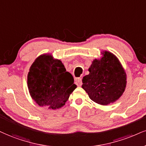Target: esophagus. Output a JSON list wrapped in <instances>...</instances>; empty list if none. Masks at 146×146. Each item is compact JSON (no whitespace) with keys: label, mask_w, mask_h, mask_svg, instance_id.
Instances as JSON below:
<instances>
[{"label":"esophagus","mask_w":146,"mask_h":146,"mask_svg":"<svg viewBox=\"0 0 146 146\" xmlns=\"http://www.w3.org/2000/svg\"><path fill=\"white\" fill-rule=\"evenodd\" d=\"M76 83L78 86H81L82 82V78H78L76 79Z\"/></svg>","instance_id":"esophagus-1"}]
</instances>
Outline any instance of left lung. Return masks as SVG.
Listing matches in <instances>:
<instances>
[{"label": "left lung", "instance_id": "left-lung-1", "mask_svg": "<svg viewBox=\"0 0 146 146\" xmlns=\"http://www.w3.org/2000/svg\"><path fill=\"white\" fill-rule=\"evenodd\" d=\"M100 59H95L89 68V74L82 78V88L95 103L106 106L116 102L125 90L127 75L118 58L104 51Z\"/></svg>", "mask_w": 146, "mask_h": 146}]
</instances>
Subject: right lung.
Instances as JSON below:
<instances>
[{
  "instance_id": "obj_1",
  "label": "right lung",
  "mask_w": 146,
  "mask_h": 146,
  "mask_svg": "<svg viewBox=\"0 0 146 146\" xmlns=\"http://www.w3.org/2000/svg\"><path fill=\"white\" fill-rule=\"evenodd\" d=\"M28 87L38 105L55 110L65 105L76 85L60 60L44 54L37 57L30 68Z\"/></svg>"
}]
</instances>
